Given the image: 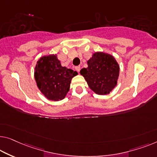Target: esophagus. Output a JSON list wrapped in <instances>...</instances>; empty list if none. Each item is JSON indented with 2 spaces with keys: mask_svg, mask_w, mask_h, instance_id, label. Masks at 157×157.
Returning a JSON list of instances; mask_svg holds the SVG:
<instances>
[{
  "mask_svg": "<svg viewBox=\"0 0 157 157\" xmlns=\"http://www.w3.org/2000/svg\"><path fill=\"white\" fill-rule=\"evenodd\" d=\"M75 68L76 71H78V72H79V71H80V66H76L75 67Z\"/></svg>",
  "mask_w": 157,
  "mask_h": 157,
  "instance_id": "34e87169",
  "label": "esophagus"
}]
</instances>
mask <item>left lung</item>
Returning a JSON list of instances; mask_svg holds the SVG:
<instances>
[{
  "instance_id": "8db88e82",
  "label": "left lung",
  "mask_w": 157,
  "mask_h": 157,
  "mask_svg": "<svg viewBox=\"0 0 157 157\" xmlns=\"http://www.w3.org/2000/svg\"><path fill=\"white\" fill-rule=\"evenodd\" d=\"M88 67L80 74L90 89L100 95L109 94L115 87L119 75V65L113 56L97 52L87 61Z\"/></svg>"
}]
</instances>
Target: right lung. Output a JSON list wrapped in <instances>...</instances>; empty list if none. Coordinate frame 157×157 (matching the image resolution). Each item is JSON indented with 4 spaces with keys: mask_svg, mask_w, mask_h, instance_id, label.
<instances>
[{
    "mask_svg": "<svg viewBox=\"0 0 157 157\" xmlns=\"http://www.w3.org/2000/svg\"><path fill=\"white\" fill-rule=\"evenodd\" d=\"M78 72L62 67L56 55L41 58L36 65L34 77L37 86L49 100L64 99L71 86V79Z\"/></svg>",
    "mask_w": 157,
    "mask_h": 157,
    "instance_id": "1",
    "label": "right lung"
}]
</instances>
